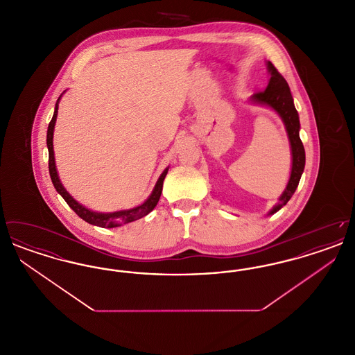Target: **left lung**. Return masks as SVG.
I'll return each instance as SVG.
<instances>
[{"instance_id":"left-lung-1","label":"left lung","mask_w":355,"mask_h":355,"mask_svg":"<svg viewBox=\"0 0 355 355\" xmlns=\"http://www.w3.org/2000/svg\"><path fill=\"white\" fill-rule=\"evenodd\" d=\"M268 70L270 73V81L268 87L262 92L253 94L252 101L270 106L271 109H274L279 114L286 128L290 146H291V158H293L291 173H290L286 189L279 197V203L275 205L269 213V214H274L282 206H285L291 198V196L294 194L297 186L300 184L301 175L304 173L306 157H304V144L300 138V128H301L300 117L294 106L290 87L287 85L286 80L281 76V73L275 69L270 61H268Z\"/></svg>"}]
</instances>
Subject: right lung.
<instances>
[{
	"instance_id": "add662e5",
	"label": "right lung",
	"mask_w": 355,
	"mask_h": 355,
	"mask_svg": "<svg viewBox=\"0 0 355 355\" xmlns=\"http://www.w3.org/2000/svg\"><path fill=\"white\" fill-rule=\"evenodd\" d=\"M61 100V96L58 97V100L55 102V107H54V114L51 119V123L48 126V135H46V145H48V150H49V173H51V182L55 187V190L62 196V198L67 201L69 206L74 210V213L86 220L90 225H96L100 227H117L121 225L133 222V220H139L145 216H148L153 209L155 207V205L159 201L161 193H162V185H164V180L168 174L169 168L164 170V173L159 175L157 184L153 189L152 194L149 196V198L144 203H141L139 206L129 209V210H119L114 213H97V211H92L89 209H86L81 203L77 202L68 191L65 190V187L61 184L57 169H55V162H54V150H53V132H54V125H55V119H57V113H58V102Z\"/></svg>"
}]
</instances>
